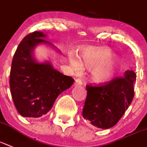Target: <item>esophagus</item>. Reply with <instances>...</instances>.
<instances>
[{
	"instance_id": "esophagus-1",
	"label": "esophagus",
	"mask_w": 147,
	"mask_h": 147,
	"mask_svg": "<svg viewBox=\"0 0 147 147\" xmlns=\"http://www.w3.org/2000/svg\"><path fill=\"white\" fill-rule=\"evenodd\" d=\"M81 85H82V82L81 81V80H80V79H76V80H75L74 86H81Z\"/></svg>"
}]
</instances>
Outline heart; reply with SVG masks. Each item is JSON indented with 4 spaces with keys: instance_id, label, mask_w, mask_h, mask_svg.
<instances>
[{
    "instance_id": "obj_1",
    "label": "heart",
    "mask_w": 147,
    "mask_h": 147,
    "mask_svg": "<svg viewBox=\"0 0 147 147\" xmlns=\"http://www.w3.org/2000/svg\"><path fill=\"white\" fill-rule=\"evenodd\" d=\"M80 61L74 55H69L71 67L75 71L82 68V65L90 69V78L95 83L104 84L114 78L122 65L121 58L113 55L108 47L86 46L80 49Z\"/></svg>"
}]
</instances>
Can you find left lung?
Returning a JSON list of instances; mask_svg holds the SVG:
<instances>
[{
    "instance_id": "8db88e82",
    "label": "left lung",
    "mask_w": 147,
    "mask_h": 147,
    "mask_svg": "<svg viewBox=\"0 0 147 147\" xmlns=\"http://www.w3.org/2000/svg\"><path fill=\"white\" fill-rule=\"evenodd\" d=\"M135 82V73L127 71L123 77L113 79L103 86H86L83 118L97 128H112L130 106L134 98Z\"/></svg>"
}]
</instances>
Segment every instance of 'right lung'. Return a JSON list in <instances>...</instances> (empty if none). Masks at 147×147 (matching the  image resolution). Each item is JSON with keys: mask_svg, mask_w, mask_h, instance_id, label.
<instances>
[{"mask_svg": "<svg viewBox=\"0 0 147 147\" xmlns=\"http://www.w3.org/2000/svg\"><path fill=\"white\" fill-rule=\"evenodd\" d=\"M43 32L34 31L25 36L17 47L13 56L9 87L17 111L21 116L38 118L52 109L55 99L74 82L53 67L49 61L38 62L34 57V50L39 44L53 47V43L43 38Z\"/></svg>", "mask_w": 147, "mask_h": 147, "instance_id": "1", "label": "right lung"}]
</instances>
